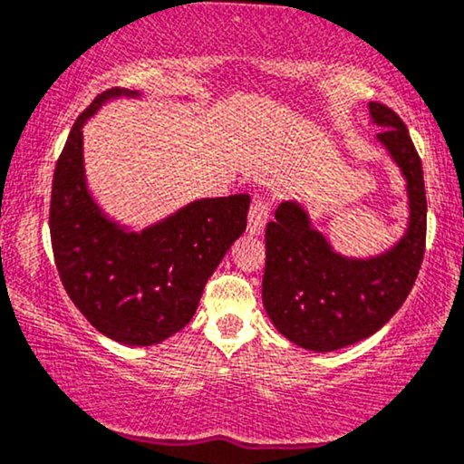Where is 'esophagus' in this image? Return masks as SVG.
I'll use <instances>...</instances> for the list:
<instances>
[{"label": "esophagus", "mask_w": 464, "mask_h": 464, "mask_svg": "<svg viewBox=\"0 0 464 464\" xmlns=\"http://www.w3.org/2000/svg\"><path fill=\"white\" fill-rule=\"evenodd\" d=\"M269 201L265 199H254L252 208H249V221H247V230L249 234H260L263 232L265 223H267L269 218Z\"/></svg>", "instance_id": "obj_1"}]
</instances>
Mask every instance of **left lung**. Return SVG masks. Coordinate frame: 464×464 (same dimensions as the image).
I'll return each instance as SVG.
<instances>
[{
    "instance_id": "1",
    "label": "left lung",
    "mask_w": 464,
    "mask_h": 464,
    "mask_svg": "<svg viewBox=\"0 0 464 464\" xmlns=\"http://www.w3.org/2000/svg\"><path fill=\"white\" fill-rule=\"evenodd\" d=\"M377 140L408 181L410 226L388 252L346 258L311 226L295 201H285L265 230L263 304L274 326L295 346L331 353L377 333L414 287L425 254L428 199L423 166L408 127L392 109L371 102Z\"/></svg>"
}]
</instances>
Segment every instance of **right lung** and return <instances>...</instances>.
<instances>
[{"label": "right lung", "instance_id": "1", "mask_svg": "<svg viewBox=\"0 0 464 464\" xmlns=\"http://www.w3.org/2000/svg\"><path fill=\"white\" fill-rule=\"evenodd\" d=\"M118 96L138 92H102L67 135L52 179V252L67 295L93 329L120 344L150 346L192 320L208 278L246 232L249 195L197 199L142 232L109 221L87 190L82 124Z\"/></svg>", "mask_w": 464, "mask_h": 464}]
</instances>
